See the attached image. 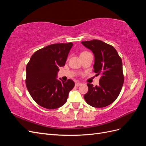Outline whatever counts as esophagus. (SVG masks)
I'll list each match as a JSON object with an SVG mask.
<instances>
[{"label":"esophagus","instance_id":"1","mask_svg":"<svg viewBox=\"0 0 146 146\" xmlns=\"http://www.w3.org/2000/svg\"><path fill=\"white\" fill-rule=\"evenodd\" d=\"M81 85H82V83H80V82H77V83H76V86H80Z\"/></svg>","mask_w":146,"mask_h":146}]
</instances>
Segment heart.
Wrapping results in <instances>:
<instances>
[{"mask_svg": "<svg viewBox=\"0 0 146 146\" xmlns=\"http://www.w3.org/2000/svg\"><path fill=\"white\" fill-rule=\"evenodd\" d=\"M85 52H83V53H85ZM83 53H82V54H83Z\"/></svg>", "mask_w": 146, "mask_h": 146, "instance_id": "obj_1", "label": "heart"}]
</instances>
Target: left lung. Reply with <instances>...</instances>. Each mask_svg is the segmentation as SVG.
Here are the masks:
<instances>
[{
    "label": "left lung",
    "instance_id": "1",
    "mask_svg": "<svg viewBox=\"0 0 146 146\" xmlns=\"http://www.w3.org/2000/svg\"><path fill=\"white\" fill-rule=\"evenodd\" d=\"M82 44L93 52L94 72L101 75L99 86L87 84L88 91L84 99L93 107H107L117 98L122 90L124 81L122 59L113 46L100 40L82 41Z\"/></svg>",
    "mask_w": 146,
    "mask_h": 146
}]
</instances>
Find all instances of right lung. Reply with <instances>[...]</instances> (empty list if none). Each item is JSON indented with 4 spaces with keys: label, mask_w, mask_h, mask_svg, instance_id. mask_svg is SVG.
<instances>
[{
    "label": "right lung",
    "mask_w": 146,
    "mask_h": 146,
    "mask_svg": "<svg viewBox=\"0 0 146 146\" xmlns=\"http://www.w3.org/2000/svg\"><path fill=\"white\" fill-rule=\"evenodd\" d=\"M72 46V42L58 43L43 47L34 53L26 66V86L33 99L43 108L61 107L75 86L70 79L64 82L56 78Z\"/></svg>",
    "instance_id": "obj_1"
}]
</instances>
